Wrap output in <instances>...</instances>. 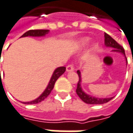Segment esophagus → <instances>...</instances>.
I'll return each mask as SVG.
<instances>
[{
    "instance_id": "esophagus-1",
    "label": "esophagus",
    "mask_w": 133,
    "mask_h": 133,
    "mask_svg": "<svg viewBox=\"0 0 133 133\" xmlns=\"http://www.w3.org/2000/svg\"><path fill=\"white\" fill-rule=\"evenodd\" d=\"M74 70V65L73 63L71 64H69L67 66H66V71L67 72H70V71H73Z\"/></svg>"
}]
</instances>
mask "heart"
Returning <instances> with one entry per match:
<instances>
[{
  "instance_id": "1",
  "label": "heart",
  "mask_w": 133,
  "mask_h": 133,
  "mask_svg": "<svg viewBox=\"0 0 133 133\" xmlns=\"http://www.w3.org/2000/svg\"><path fill=\"white\" fill-rule=\"evenodd\" d=\"M89 41H90V39H89L88 37H85V38H83V39L80 41V44H81L82 46H84V45H86Z\"/></svg>"
}]
</instances>
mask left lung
<instances>
[{
  "label": "left lung",
  "instance_id": "1",
  "mask_svg": "<svg viewBox=\"0 0 133 133\" xmlns=\"http://www.w3.org/2000/svg\"><path fill=\"white\" fill-rule=\"evenodd\" d=\"M104 37H105L104 43H105V45L107 46L114 48L113 51L122 53L123 54H124V56L125 57L124 49H123V47L120 44H119L114 39H112L109 34H106V33L104 34ZM77 74L79 76V81L77 83V87H76V94L78 95V96L84 103H88V104H103V103H108L109 101H110L113 98V97H111V98H96V97L91 96L90 95H87V93H85L83 92V90L81 88V85H80V83H81V75H80L79 70H77Z\"/></svg>",
  "mask_w": 133,
  "mask_h": 133
}]
</instances>
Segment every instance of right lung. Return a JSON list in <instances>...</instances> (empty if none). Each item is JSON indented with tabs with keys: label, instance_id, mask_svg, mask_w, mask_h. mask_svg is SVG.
Returning <instances> with one entry per match:
<instances>
[{
	"label": "right lung",
	"instance_id": "right-lung-1",
	"mask_svg": "<svg viewBox=\"0 0 133 133\" xmlns=\"http://www.w3.org/2000/svg\"><path fill=\"white\" fill-rule=\"evenodd\" d=\"M49 30H28L27 32H26L21 37H28V36H32V37H41V36H44L46 34H48ZM66 71V67L65 66H60L58 67L57 69L55 70V71L54 72L53 76L50 80V83L46 87V89L44 90V92L42 93L41 95L36 99L30 101V102H26V103H26V104H36L38 103H41V101L44 100L51 92L52 90L54 87V84L56 83V81L57 80L59 77L63 74L64 72Z\"/></svg>",
	"mask_w": 133,
	"mask_h": 133
}]
</instances>
